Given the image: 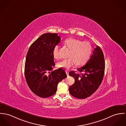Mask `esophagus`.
Returning a JSON list of instances; mask_svg holds the SVG:
<instances>
[{
    "label": "esophagus",
    "instance_id": "34e87169",
    "mask_svg": "<svg viewBox=\"0 0 126 126\" xmlns=\"http://www.w3.org/2000/svg\"><path fill=\"white\" fill-rule=\"evenodd\" d=\"M66 74H67V76H69V71H68V70H66Z\"/></svg>",
    "mask_w": 126,
    "mask_h": 126
}]
</instances>
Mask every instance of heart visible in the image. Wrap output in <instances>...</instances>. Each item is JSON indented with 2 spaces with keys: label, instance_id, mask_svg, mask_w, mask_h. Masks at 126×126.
Listing matches in <instances>:
<instances>
[{
  "label": "heart",
  "instance_id": "heart-1",
  "mask_svg": "<svg viewBox=\"0 0 126 126\" xmlns=\"http://www.w3.org/2000/svg\"><path fill=\"white\" fill-rule=\"evenodd\" d=\"M65 44L71 50L69 58L63 59L57 64L59 68L69 69L74 66H81L84 65L88 60L92 52V47L87 42H82L74 38H69L64 42ZM55 58L59 57V46L56 45L53 50Z\"/></svg>",
  "mask_w": 126,
  "mask_h": 126
}]
</instances>
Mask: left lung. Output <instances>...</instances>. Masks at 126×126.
<instances>
[{
  "instance_id": "8db88e82",
  "label": "left lung",
  "mask_w": 126,
  "mask_h": 126,
  "mask_svg": "<svg viewBox=\"0 0 126 126\" xmlns=\"http://www.w3.org/2000/svg\"><path fill=\"white\" fill-rule=\"evenodd\" d=\"M82 72H69L74 78V84L69 87L70 94L78 98H85L90 96L101 83L105 70V60L102 51L98 46L94 49L93 54L86 64L77 69Z\"/></svg>"
}]
</instances>
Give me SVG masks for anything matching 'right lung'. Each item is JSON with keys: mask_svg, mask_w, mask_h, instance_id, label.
<instances>
[{"mask_svg": "<svg viewBox=\"0 0 126 126\" xmlns=\"http://www.w3.org/2000/svg\"><path fill=\"white\" fill-rule=\"evenodd\" d=\"M60 40L57 33H45L28 49L25 78L30 90L40 97L48 98L54 95L58 83L67 77L66 72L61 68L52 71L55 66L53 50Z\"/></svg>", "mask_w": 126, "mask_h": 126, "instance_id": "1", "label": "right lung"}]
</instances>
